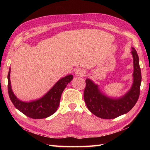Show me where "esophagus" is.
<instances>
[{
  "label": "esophagus",
  "mask_w": 150,
  "mask_h": 150,
  "mask_svg": "<svg viewBox=\"0 0 150 150\" xmlns=\"http://www.w3.org/2000/svg\"><path fill=\"white\" fill-rule=\"evenodd\" d=\"M75 73L76 76H79V77H84V76L86 75V71L85 69H84L79 68L76 70Z\"/></svg>",
  "instance_id": "esophagus-1"
}]
</instances>
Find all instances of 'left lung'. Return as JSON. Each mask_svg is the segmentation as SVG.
Listing matches in <instances>:
<instances>
[{"mask_svg": "<svg viewBox=\"0 0 150 150\" xmlns=\"http://www.w3.org/2000/svg\"><path fill=\"white\" fill-rule=\"evenodd\" d=\"M133 59V82L130 90L119 98H110L104 95L98 86L89 79L86 80L84 98L91 112L101 119H112L127 113L138 100L141 83V71L138 54L134 47L131 52Z\"/></svg>", "mask_w": 150, "mask_h": 150, "instance_id": "left-lung-1", "label": "left lung"}]
</instances>
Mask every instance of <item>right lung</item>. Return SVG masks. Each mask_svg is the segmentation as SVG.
Instances as JSON below:
<instances>
[{"instance_id": "obj_1", "label": "right lung", "mask_w": 150, "mask_h": 150, "mask_svg": "<svg viewBox=\"0 0 150 150\" xmlns=\"http://www.w3.org/2000/svg\"><path fill=\"white\" fill-rule=\"evenodd\" d=\"M10 71L11 69L9 68L8 75V88L10 100L18 110L27 117L34 119H44L51 116L55 112L59 106L62 93L66 86L73 78L72 75L62 77L57 81L47 93L39 99L31 102H23L18 99L12 91L10 81Z\"/></svg>"}]
</instances>
